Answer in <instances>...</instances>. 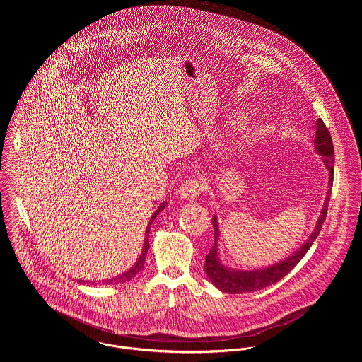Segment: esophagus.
Returning <instances> with one entry per match:
<instances>
[{"mask_svg": "<svg viewBox=\"0 0 362 362\" xmlns=\"http://www.w3.org/2000/svg\"><path fill=\"white\" fill-rule=\"evenodd\" d=\"M204 189V185L195 180V178H189L187 181H184L180 188H178V195L181 199L184 201H195L201 192Z\"/></svg>", "mask_w": 362, "mask_h": 362, "instance_id": "34e87169", "label": "esophagus"}]
</instances>
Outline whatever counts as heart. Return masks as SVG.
Returning <instances> with one entry per match:
<instances>
[{
    "label": "heart",
    "instance_id": "obj_1",
    "mask_svg": "<svg viewBox=\"0 0 362 362\" xmlns=\"http://www.w3.org/2000/svg\"><path fill=\"white\" fill-rule=\"evenodd\" d=\"M240 132H241V136L244 138V136H247V132H248V129H247V128H244V127H240Z\"/></svg>",
    "mask_w": 362,
    "mask_h": 362
}]
</instances>
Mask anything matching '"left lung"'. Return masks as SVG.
I'll use <instances>...</instances> for the list:
<instances>
[{"instance_id":"left-lung-1","label":"left lung","mask_w":362,"mask_h":362,"mask_svg":"<svg viewBox=\"0 0 362 362\" xmlns=\"http://www.w3.org/2000/svg\"><path fill=\"white\" fill-rule=\"evenodd\" d=\"M312 142H313L315 152L317 155L322 156V160L329 173V181H327L329 189H327L325 202L322 205L320 214L317 217V221H316V226H315L312 234L308 237V240L301 245L300 250H297L288 258L283 259L274 264H270V266H266L262 269H252V270L233 269L220 260V254H218L220 230H218V220L214 214L213 216L214 244H213L211 251L206 255L205 272H206L207 279L220 291L228 293V294H241V293H251V291L262 290L270 284H274L276 281L283 279L288 272H291V269H294L298 264V262L304 258V255L312 247L313 241L319 235L322 224L326 218L327 205H329V199H330V191H332V185H333V156H334L332 136L320 118L316 119L315 136L312 138Z\"/></svg>"}]
</instances>
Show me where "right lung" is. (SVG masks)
<instances>
[{
  "mask_svg": "<svg viewBox=\"0 0 362 362\" xmlns=\"http://www.w3.org/2000/svg\"><path fill=\"white\" fill-rule=\"evenodd\" d=\"M167 206V202H163V204H160V206L157 207V210H156L155 213H153V216H152V218L149 220V224H148V227H146V231H145V240H144V247H142V252H141V255H139V258L136 259V262L134 263V266L131 267V269H128L127 272H124L122 274H118V276H115V277H112V279H105V280H100V281H88V280H78V283L79 284H88V283H90V284H93V283H102V284H117V283H124V281H128V280H131L132 277H135L142 269H144V264H145V259H146V254H148V250H149V233H151V226L153 224V221H155L156 217H157V214L160 213V211H163L164 210V207Z\"/></svg>",
  "mask_w": 362,
  "mask_h": 362,
  "instance_id": "add662e5",
  "label": "right lung"
}]
</instances>
